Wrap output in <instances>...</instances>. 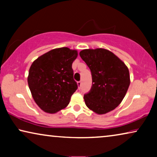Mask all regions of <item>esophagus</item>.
<instances>
[{
	"label": "esophagus",
	"mask_w": 157,
	"mask_h": 157,
	"mask_svg": "<svg viewBox=\"0 0 157 157\" xmlns=\"http://www.w3.org/2000/svg\"><path fill=\"white\" fill-rule=\"evenodd\" d=\"M77 84H78V86L79 89H80L81 86V81H78V82H77Z\"/></svg>",
	"instance_id": "1"
}]
</instances>
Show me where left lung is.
I'll list each match as a JSON object with an SVG mask.
<instances>
[{"instance_id":"1","label":"left lung","mask_w":157,"mask_h":157,"mask_svg":"<svg viewBox=\"0 0 157 157\" xmlns=\"http://www.w3.org/2000/svg\"><path fill=\"white\" fill-rule=\"evenodd\" d=\"M79 55L92 76L91 89L83 96L86 106L98 114L113 110L121 104L129 86L127 66L104 48L84 49Z\"/></svg>"}]
</instances>
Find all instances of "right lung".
<instances>
[{"label":"right lung","mask_w":157,"mask_h":157,"mask_svg":"<svg viewBox=\"0 0 157 157\" xmlns=\"http://www.w3.org/2000/svg\"><path fill=\"white\" fill-rule=\"evenodd\" d=\"M77 56L76 50L63 47L44 53L31 64L28 83L36 104L45 112L66 108L78 89L72 69Z\"/></svg>","instance_id":"1"}]
</instances>
